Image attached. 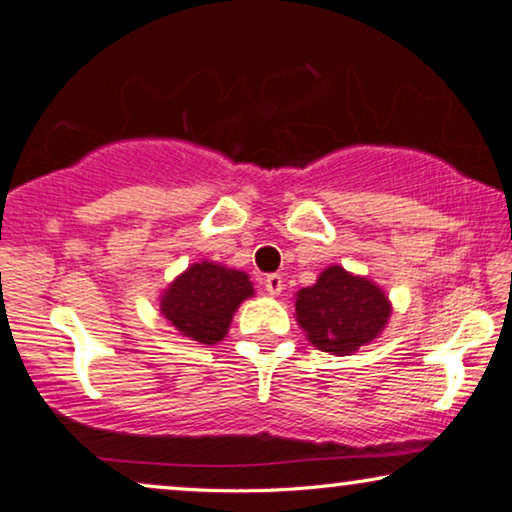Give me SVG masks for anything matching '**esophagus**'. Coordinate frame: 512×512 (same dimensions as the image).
Returning a JSON list of instances; mask_svg holds the SVG:
<instances>
[{"label": "esophagus", "instance_id": "obj_1", "mask_svg": "<svg viewBox=\"0 0 512 512\" xmlns=\"http://www.w3.org/2000/svg\"><path fill=\"white\" fill-rule=\"evenodd\" d=\"M265 291L270 293V296H279V293L284 291V279L282 275H268L265 277Z\"/></svg>", "mask_w": 512, "mask_h": 512}]
</instances>
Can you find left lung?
Returning a JSON list of instances; mask_svg holds the SVG:
<instances>
[{
	"label": "left lung",
	"mask_w": 512,
	"mask_h": 512,
	"mask_svg": "<svg viewBox=\"0 0 512 512\" xmlns=\"http://www.w3.org/2000/svg\"><path fill=\"white\" fill-rule=\"evenodd\" d=\"M391 300L373 279L328 265L317 282L296 293V321L312 347L349 356L382 335L389 324Z\"/></svg>",
	"instance_id": "8db88e82"
}]
</instances>
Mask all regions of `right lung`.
Returning <instances> with one entry per match:
<instances>
[{
    "instance_id": "1",
    "label": "right lung",
    "mask_w": 512,
    "mask_h": 512,
    "mask_svg": "<svg viewBox=\"0 0 512 512\" xmlns=\"http://www.w3.org/2000/svg\"><path fill=\"white\" fill-rule=\"evenodd\" d=\"M254 296V284L242 270L200 261L167 284L160 293V314L174 331L198 345H219L228 335L237 307Z\"/></svg>"
}]
</instances>
